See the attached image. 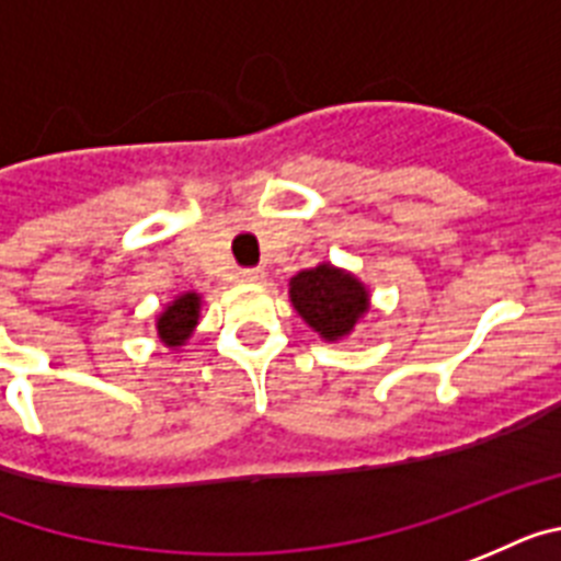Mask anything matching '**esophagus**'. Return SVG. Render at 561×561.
Here are the masks:
<instances>
[{
	"label": "esophagus",
	"instance_id": "1",
	"mask_svg": "<svg viewBox=\"0 0 561 561\" xmlns=\"http://www.w3.org/2000/svg\"><path fill=\"white\" fill-rule=\"evenodd\" d=\"M239 279H242V282H259V279H262V271H259V267H248V271H239Z\"/></svg>",
	"mask_w": 561,
	"mask_h": 561
}]
</instances>
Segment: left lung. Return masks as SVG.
Instances as JSON below:
<instances>
[{
	"label": "left lung",
	"mask_w": 561,
	"mask_h": 561,
	"mask_svg": "<svg viewBox=\"0 0 561 561\" xmlns=\"http://www.w3.org/2000/svg\"><path fill=\"white\" fill-rule=\"evenodd\" d=\"M290 302L319 336L336 342L368 313L370 294L353 273L322 262L290 279Z\"/></svg>",
	"instance_id": "left-lung-1"
}]
</instances>
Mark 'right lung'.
Segmentation results:
<instances>
[{
	"label": "right lung",
	"instance_id": "obj_1",
	"mask_svg": "<svg viewBox=\"0 0 561 561\" xmlns=\"http://www.w3.org/2000/svg\"><path fill=\"white\" fill-rule=\"evenodd\" d=\"M199 294H182L176 296L168 308L159 313L157 319V333L168 347L185 345L191 339L193 328L199 322Z\"/></svg>",
	"mask_w": 561,
	"mask_h": 561
}]
</instances>
